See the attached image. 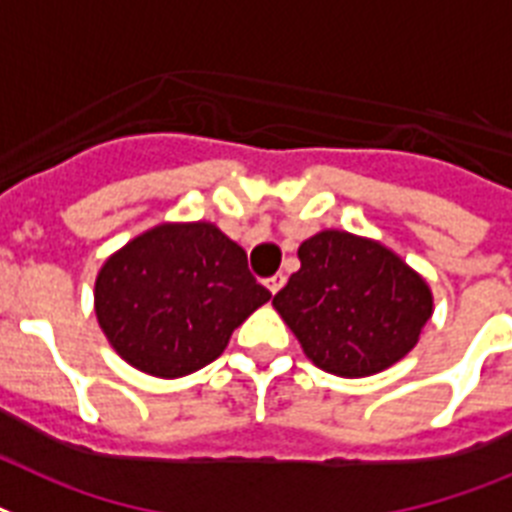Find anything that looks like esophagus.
Masks as SVG:
<instances>
[{
  "label": "esophagus",
  "instance_id": "1",
  "mask_svg": "<svg viewBox=\"0 0 512 512\" xmlns=\"http://www.w3.org/2000/svg\"><path fill=\"white\" fill-rule=\"evenodd\" d=\"M286 284V276L284 273H276V276H270L268 281H265V286H268V292L270 294H278L281 292V286Z\"/></svg>",
  "mask_w": 512,
  "mask_h": 512
}]
</instances>
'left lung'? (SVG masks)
<instances>
[{
  "label": "left lung",
  "instance_id": "1",
  "mask_svg": "<svg viewBox=\"0 0 512 512\" xmlns=\"http://www.w3.org/2000/svg\"><path fill=\"white\" fill-rule=\"evenodd\" d=\"M299 270L273 297L307 360L342 378L400 363L434 313L426 278L376 239L326 228L297 249Z\"/></svg>",
  "mask_w": 512,
  "mask_h": 512
}]
</instances>
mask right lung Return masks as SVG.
Returning <instances> with one entry per match:
<instances>
[{
    "mask_svg": "<svg viewBox=\"0 0 512 512\" xmlns=\"http://www.w3.org/2000/svg\"><path fill=\"white\" fill-rule=\"evenodd\" d=\"M270 292L215 223H160L112 252L94 281L107 342L136 371L181 378L223 355Z\"/></svg>",
    "mask_w": 512,
    "mask_h": 512,
    "instance_id": "obj_1",
    "label": "right lung"
}]
</instances>
